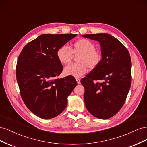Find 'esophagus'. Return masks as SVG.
<instances>
[{"label":"esophagus","instance_id":"esophagus-1","mask_svg":"<svg viewBox=\"0 0 147 147\" xmlns=\"http://www.w3.org/2000/svg\"><path fill=\"white\" fill-rule=\"evenodd\" d=\"M75 79H76V81H77V83H78V84L81 83H80V79L78 78H76Z\"/></svg>","mask_w":147,"mask_h":147}]
</instances>
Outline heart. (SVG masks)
Masks as SVG:
<instances>
[{"mask_svg":"<svg viewBox=\"0 0 147 147\" xmlns=\"http://www.w3.org/2000/svg\"><path fill=\"white\" fill-rule=\"evenodd\" d=\"M74 54L80 55L77 59L78 63L66 66L64 69L65 75L80 77L86 73L88 67L90 69H94L101 61L100 53L96 50L94 44L87 39L82 38L76 41L72 49L65 45L61 46L56 52L57 59L63 64L69 63Z\"/></svg>","mask_w":147,"mask_h":147,"instance_id":"heart-1","label":"heart"}]
</instances>
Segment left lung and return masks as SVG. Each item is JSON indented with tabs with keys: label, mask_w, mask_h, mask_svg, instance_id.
<instances>
[{
	"label": "left lung",
	"mask_w": 147,
	"mask_h": 147,
	"mask_svg": "<svg viewBox=\"0 0 147 147\" xmlns=\"http://www.w3.org/2000/svg\"><path fill=\"white\" fill-rule=\"evenodd\" d=\"M98 41L101 47L99 64L81 80L84 104L93 116L109 119L126 101L131 84V59L127 48L109 34L82 35ZM99 80V82L96 81Z\"/></svg>",
	"instance_id": "obj_1"
}]
</instances>
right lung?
Returning a JSON list of instances; mask_svg holds the SVG:
<instances>
[{
  "instance_id": "1",
  "label": "right lung",
  "mask_w": 147,
  "mask_h": 147,
  "mask_svg": "<svg viewBox=\"0 0 147 147\" xmlns=\"http://www.w3.org/2000/svg\"><path fill=\"white\" fill-rule=\"evenodd\" d=\"M77 34H42L22 50L16 75L20 94L26 107L43 119L54 118L67 104V97L77 83L73 76L57 77L63 67L56 52Z\"/></svg>"
}]
</instances>
